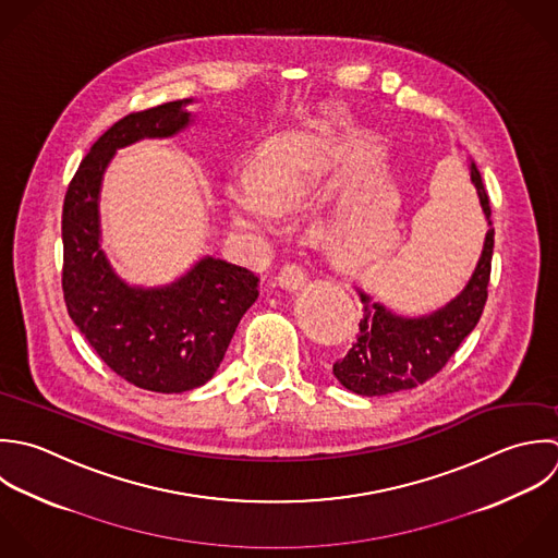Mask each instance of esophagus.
<instances>
[{
    "mask_svg": "<svg viewBox=\"0 0 558 558\" xmlns=\"http://www.w3.org/2000/svg\"><path fill=\"white\" fill-rule=\"evenodd\" d=\"M306 271L302 269V267H298V265H284L282 269H280V274H278V284H280V289H284V291H298V289H302L304 284H306Z\"/></svg>",
    "mask_w": 558,
    "mask_h": 558,
    "instance_id": "esophagus-1",
    "label": "esophagus"
}]
</instances>
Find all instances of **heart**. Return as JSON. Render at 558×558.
I'll use <instances>...</instances> for the list:
<instances>
[{
	"instance_id": "obj_1",
	"label": "heart",
	"mask_w": 558,
	"mask_h": 558,
	"mask_svg": "<svg viewBox=\"0 0 558 558\" xmlns=\"http://www.w3.org/2000/svg\"><path fill=\"white\" fill-rule=\"evenodd\" d=\"M324 145L302 132L269 138L256 154V165H236L221 180V199L232 226L247 234H271L282 223V210L300 204L328 173Z\"/></svg>"
}]
</instances>
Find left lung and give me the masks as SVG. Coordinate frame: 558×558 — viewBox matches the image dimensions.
<instances>
[{"mask_svg": "<svg viewBox=\"0 0 558 558\" xmlns=\"http://www.w3.org/2000/svg\"><path fill=\"white\" fill-rule=\"evenodd\" d=\"M470 178L489 226L470 282L446 306L422 317L396 315L359 289L363 317L356 343L343 361L332 365L335 378L348 391L372 398L424 385L446 367L463 339L476 328L487 302L494 228L489 195L474 160H470Z\"/></svg>", "mask_w": 558, "mask_h": 558, "instance_id": "obj_1", "label": "left lung"}]
</instances>
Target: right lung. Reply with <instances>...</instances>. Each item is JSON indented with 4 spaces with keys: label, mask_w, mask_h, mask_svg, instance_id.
<instances>
[{
    "label": "right lung",
    "mask_w": 558,
    "mask_h": 558,
    "mask_svg": "<svg viewBox=\"0 0 558 558\" xmlns=\"http://www.w3.org/2000/svg\"><path fill=\"white\" fill-rule=\"evenodd\" d=\"M167 101L110 125L80 162L62 206V291L69 317L99 359L123 380L156 393L208 383L230 339L258 298V276L204 256L165 287H134L101 250L99 191L114 151L143 138H169L193 123L186 106Z\"/></svg>",
    "instance_id": "add662e5"
}]
</instances>
